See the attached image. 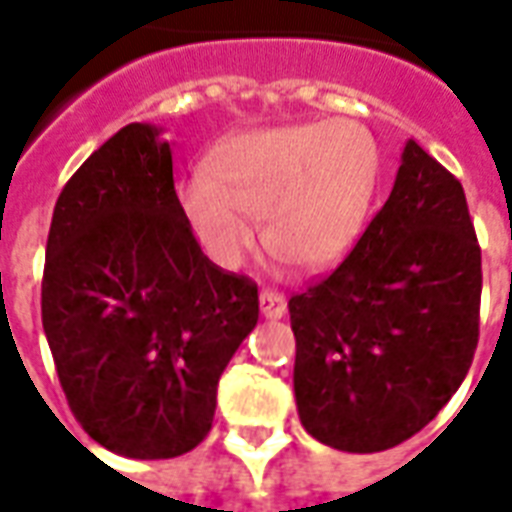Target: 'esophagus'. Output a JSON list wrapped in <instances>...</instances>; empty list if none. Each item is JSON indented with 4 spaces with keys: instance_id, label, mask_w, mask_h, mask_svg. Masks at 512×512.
Here are the masks:
<instances>
[{
    "instance_id": "34e87169",
    "label": "esophagus",
    "mask_w": 512,
    "mask_h": 512,
    "mask_svg": "<svg viewBox=\"0 0 512 512\" xmlns=\"http://www.w3.org/2000/svg\"><path fill=\"white\" fill-rule=\"evenodd\" d=\"M260 312H263V318H268V321H279L288 312V301L277 290H260Z\"/></svg>"
}]
</instances>
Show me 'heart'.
Returning a JSON list of instances; mask_svg holds the SVG:
<instances>
[{"label":"heart","instance_id":"obj_1","mask_svg":"<svg viewBox=\"0 0 512 512\" xmlns=\"http://www.w3.org/2000/svg\"><path fill=\"white\" fill-rule=\"evenodd\" d=\"M376 142L351 120L285 123L224 139L208 178L180 186V211L213 263L233 271L257 241L304 271L337 266L362 233Z\"/></svg>","mask_w":512,"mask_h":512}]
</instances>
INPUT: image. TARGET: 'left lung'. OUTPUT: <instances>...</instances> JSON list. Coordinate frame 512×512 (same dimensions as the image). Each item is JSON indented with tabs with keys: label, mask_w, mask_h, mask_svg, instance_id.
<instances>
[{
	"label": "left lung",
	"mask_w": 512,
	"mask_h": 512,
	"mask_svg": "<svg viewBox=\"0 0 512 512\" xmlns=\"http://www.w3.org/2000/svg\"><path fill=\"white\" fill-rule=\"evenodd\" d=\"M480 290L463 186L408 139L354 252L288 301L293 392L312 439L381 452L425 428L469 373Z\"/></svg>",
	"instance_id": "obj_1"
}]
</instances>
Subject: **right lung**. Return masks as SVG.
I'll return each instance as SVG.
<instances>
[{
    "instance_id": "obj_1",
    "label": "right lung",
    "mask_w": 512,
    "mask_h": 512,
    "mask_svg": "<svg viewBox=\"0 0 512 512\" xmlns=\"http://www.w3.org/2000/svg\"><path fill=\"white\" fill-rule=\"evenodd\" d=\"M164 128L131 123L65 183L43 268V332L73 417L126 458L194 450L257 326V285L202 255Z\"/></svg>"
}]
</instances>
